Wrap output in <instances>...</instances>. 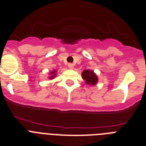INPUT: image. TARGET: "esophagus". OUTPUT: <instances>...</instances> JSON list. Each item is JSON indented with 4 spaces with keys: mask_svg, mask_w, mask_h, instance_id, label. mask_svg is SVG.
<instances>
[{
    "mask_svg": "<svg viewBox=\"0 0 146 146\" xmlns=\"http://www.w3.org/2000/svg\"><path fill=\"white\" fill-rule=\"evenodd\" d=\"M68 68L70 69H73V68H74V66H73V65L72 64H68Z\"/></svg>",
    "mask_w": 146,
    "mask_h": 146,
    "instance_id": "obj_1",
    "label": "esophagus"
}]
</instances>
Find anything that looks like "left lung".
<instances>
[{"label": "left lung", "instance_id": "8db88e82", "mask_svg": "<svg viewBox=\"0 0 146 146\" xmlns=\"http://www.w3.org/2000/svg\"><path fill=\"white\" fill-rule=\"evenodd\" d=\"M82 78L83 80H85V83L92 85V86L96 85L98 80V76H96V74L92 70H84L82 73Z\"/></svg>", "mask_w": 146, "mask_h": 146}]
</instances>
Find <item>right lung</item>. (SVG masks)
Listing matches in <instances>:
<instances>
[{"mask_svg":"<svg viewBox=\"0 0 146 146\" xmlns=\"http://www.w3.org/2000/svg\"><path fill=\"white\" fill-rule=\"evenodd\" d=\"M50 75H51V76L49 77L50 79H53L54 77L56 76V70H53V71L51 72V73H50Z\"/></svg>","mask_w":146,"mask_h":146,"instance_id":"obj_1","label":"right lung"}]
</instances>
